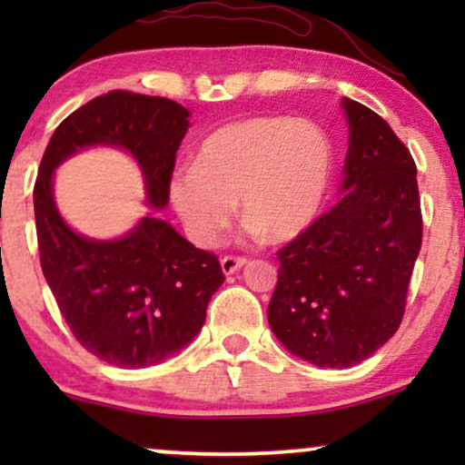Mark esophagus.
<instances>
[{"label": "esophagus", "instance_id": "1", "mask_svg": "<svg viewBox=\"0 0 465 465\" xmlns=\"http://www.w3.org/2000/svg\"><path fill=\"white\" fill-rule=\"evenodd\" d=\"M250 262L247 258H237V256H224L220 260V266H222V272L224 275H234L239 269H243V266Z\"/></svg>", "mask_w": 465, "mask_h": 465}]
</instances>
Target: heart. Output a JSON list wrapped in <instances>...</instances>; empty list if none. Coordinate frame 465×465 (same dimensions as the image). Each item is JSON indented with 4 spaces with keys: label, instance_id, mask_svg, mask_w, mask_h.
Segmentation results:
<instances>
[{
    "label": "heart",
    "instance_id": "1",
    "mask_svg": "<svg viewBox=\"0 0 465 465\" xmlns=\"http://www.w3.org/2000/svg\"><path fill=\"white\" fill-rule=\"evenodd\" d=\"M332 173V142L320 124L252 116L209 133L194 163L169 175L167 196L199 247L218 245L237 199L252 237L285 243L320 218Z\"/></svg>",
    "mask_w": 465,
    "mask_h": 465
}]
</instances>
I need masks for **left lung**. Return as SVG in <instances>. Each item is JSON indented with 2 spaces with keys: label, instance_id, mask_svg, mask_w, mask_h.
<instances>
[{
  "label": "left lung",
  "instance_id": "8db88e82",
  "mask_svg": "<svg viewBox=\"0 0 465 465\" xmlns=\"http://www.w3.org/2000/svg\"><path fill=\"white\" fill-rule=\"evenodd\" d=\"M349 150L342 199L279 250L269 323L320 368L360 364L396 334L421 250L417 167L391 126L342 97Z\"/></svg>",
  "mask_w": 465,
  "mask_h": 465
}]
</instances>
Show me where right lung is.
<instances>
[{
  "label": "right lung",
  "mask_w": 465,
  "mask_h": 465,
  "mask_svg": "<svg viewBox=\"0 0 465 465\" xmlns=\"http://www.w3.org/2000/svg\"><path fill=\"white\" fill-rule=\"evenodd\" d=\"M175 101L112 91L63 120L37 171L34 209L42 271L80 345L118 368H145L180 353L205 323L224 282L213 253L145 213L116 239H93L67 224L54 201V171L88 148H116L137 163L145 205L167 207V182L190 129Z\"/></svg>",
  "instance_id": "obj_1"
}]
</instances>
